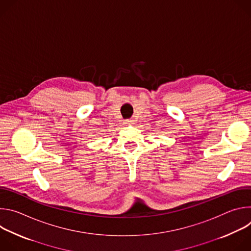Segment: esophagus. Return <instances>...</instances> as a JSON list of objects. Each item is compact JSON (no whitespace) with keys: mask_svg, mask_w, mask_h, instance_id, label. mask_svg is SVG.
<instances>
[{"mask_svg":"<svg viewBox=\"0 0 251 251\" xmlns=\"http://www.w3.org/2000/svg\"><path fill=\"white\" fill-rule=\"evenodd\" d=\"M126 123H128V124H131V123H133V120H126Z\"/></svg>","mask_w":251,"mask_h":251,"instance_id":"esophagus-1","label":"esophagus"}]
</instances>
